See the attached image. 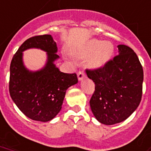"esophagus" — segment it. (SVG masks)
<instances>
[{"mask_svg":"<svg viewBox=\"0 0 151 151\" xmlns=\"http://www.w3.org/2000/svg\"><path fill=\"white\" fill-rule=\"evenodd\" d=\"M85 78H86V74H85L83 71H79L78 73V81H82Z\"/></svg>","mask_w":151,"mask_h":151,"instance_id":"obj_1","label":"esophagus"}]
</instances>
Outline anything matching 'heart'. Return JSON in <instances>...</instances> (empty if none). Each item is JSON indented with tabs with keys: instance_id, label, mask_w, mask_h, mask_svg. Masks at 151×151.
<instances>
[{
	"instance_id": "b5f03b06",
	"label": "heart",
	"mask_w": 151,
	"mask_h": 151,
	"mask_svg": "<svg viewBox=\"0 0 151 151\" xmlns=\"http://www.w3.org/2000/svg\"><path fill=\"white\" fill-rule=\"evenodd\" d=\"M76 55L81 58H88V65L92 69H101L112 58L114 47L109 41L96 39L88 40L80 45Z\"/></svg>"
}]
</instances>
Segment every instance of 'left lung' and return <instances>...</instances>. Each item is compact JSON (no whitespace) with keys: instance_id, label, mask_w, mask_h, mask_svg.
Listing matches in <instances>:
<instances>
[{"instance_id":"obj_1","label":"left lung","mask_w":151,"mask_h":151,"mask_svg":"<svg viewBox=\"0 0 151 151\" xmlns=\"http://www.w3.org/2000/svg\"><path fill=\"white\" fill-rule=\"evenodd\" d=\"M118 55L101 69L86 70L95 83L89 101L100 123L113 125L124 121L139 107L142 98L143 70L132 48L118 45Z\"/></svg>"}]
</instances>
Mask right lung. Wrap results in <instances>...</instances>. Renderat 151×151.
<instances>
[{
	"label": "right lung",
	"mask_w": 151,
	"mask_h": 151,
	"mask_svg": "<svg viewBox=\"0 0 151 151\" xmlns=\"http://www.w3.org/2000/svg\"><path fill=\"white\" fill-rule=\"evenodd\" d=\"M35 48L47 53V62L39 71H32L22 60L24 50ZM50 35L29 38L19 47L10 65L9 93L18 109L31 119L47 122L62 109L65 92L78 82L76 73L59 70L55 62L59 58Z\"/></svg>",
	"instance_id": "add662e5"
}]
</instances>
